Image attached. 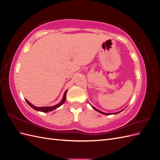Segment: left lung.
<instances>
[{
    "label": "left lung",
    "instance_id": "left-lung-1",
    "mask_svg": "<svg viewBox=\"0 0 160 160\" xmlns=\"http://www.w3.org/2000/svg\"><path fill=\"white\" fill-rule=\"evenodd\" d=\"M92 108H93L95 110H96V111H98V112H99V113H102V114H103V115H111V114H113V113H104V112H102V111H99V110H98V109H96L95 108H94V107H93V106H92ZM121 111H118V112H117V113H115L114 114H117V113H120Z\"/></svg>",
    "mask_w": 160,
    "mask_h": 160
}]
</instances>
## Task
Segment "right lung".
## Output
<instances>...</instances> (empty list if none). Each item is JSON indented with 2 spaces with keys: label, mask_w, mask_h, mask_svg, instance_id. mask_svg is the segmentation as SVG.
Returning a JSON list of instances; mask_svg holds the SVG:
<instances>
[{
  "label": "right lung",
  "mask_w": 160,
  "mask_h": 160,
  "mask_svg": "<svg viewBox=\"0 0 160 160\" xmlns=\"http://www.w3.org/2000/svg\"><path fill=\"white\" fill-rule=\"evenodd\" d=\"M67 90L65 92L64 95H63V98H62V101H61V102H60L59 104H57V105H55V106H52V107H41V108H37V107H35V106H34L33 105H32L30 102H28V101L27 99H25V100H26V101H27V103L28 105H29V106H31V107L32 108H33L35 110H36V111H42V112L47 113V112H49V111H52V110H54V109L58 108L59 107H60L61 105H62V104H63V103H65V99H66V93H67Z\"/></svg>",
  "instance_id": "obj_1"
}]
</instances>
